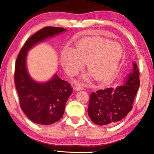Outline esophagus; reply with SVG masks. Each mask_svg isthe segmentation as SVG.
Segmentation results:
<instances>
[{
    "label": "esophagus",
    "mask_w": 154,
    "mask_h": 154,
    "mask_svg": "<svg viewBox=\"0 0 154 154\" xmlns=\"http://www.w3.org/2000/svg\"><path fill=\"white\" fill-rule=\"evenodd\" d=\"M75 89L76 90H77V91L82 90L83 89V87L82 86V85H76V87L75 88Z\"/></svg>",
    "instance_id": "1"
}]
</instances>
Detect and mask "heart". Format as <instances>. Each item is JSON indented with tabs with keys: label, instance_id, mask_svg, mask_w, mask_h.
Returning <instances> with one entry per match:
<instances>
[{
	"label": "heart",
	"instance_id": "b5f03b06",
	"mask_svg": "<svg viewBox=\"0 0 154 154\" xmlns=\"http://www.w3.org/2000/svg\"><path fill=\"white\" fill-rule=\"evenodd\" d=\"M123 49L117 43L100 37L81 41L75 50L65 48L62 50L60 62L68 74L77 73L87 64V70L98 82H110L118 72L123 56Z\"/></svg>",
	"mask_w": 154,
	"mask_h": 154
}]
</instances>
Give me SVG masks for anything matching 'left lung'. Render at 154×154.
<instances>
[{"label": "left lung", "mask_w": 154, "mask_h": 154, "mask_svg": "<svg viewBox=\"0 0 154 154\" xmlns=\"http://www.w3.org/2000/svg\"><path fill=\"white\" fill-rule=\"evenodd\" d=\"M132 64L133 71L126 77L124 85L91 93L88 113L94 124L99 126L113 125L132 110L140 85L139 69L134 62Z\"/></svg>", "instance_id": "obj_1"}]
</instances>
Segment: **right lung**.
Segmentation results:
<instances>
[{"label":"right lung","instance_id":"right-lung-1","mask_svg":"<svg viewBox=\"0 0 154 154\" xmlns=\"http://www.w3.org/2000/svg\"><path fill=\"white\" fill-rule=\"evenodd\" d=\"M66 30L61 27L42 28L26 41L17 57L14 82L20 105L26 116L36 124L50 125L59 121L63 116L65 105L73 88L57 75L44 83L32 79L26 69L27 52L36 44Z\"/></svg>","mask_w":154,"mask_h":154}]
</instances>
